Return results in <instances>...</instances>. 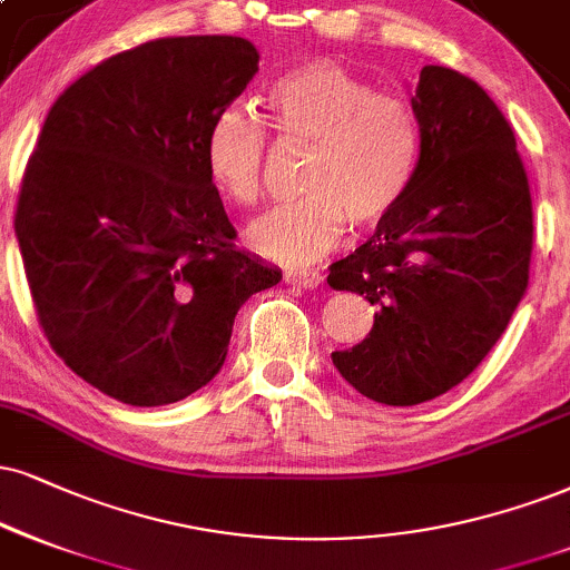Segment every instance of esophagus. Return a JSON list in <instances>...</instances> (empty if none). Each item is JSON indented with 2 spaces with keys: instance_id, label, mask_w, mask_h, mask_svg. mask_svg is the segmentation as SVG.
I'll return each mask as SVG.
<instances>
[{
  "instance_id": "esophagus-1",
  "label": "esophagus",
  "mask_w": 570,
  "mask_h": 570,
  "mask_svg": "<svg viewBox=\"0 0 570 570\" xmlns=\"http://www.w3.org/2000/svg\"><path fill=\"white\" fill-rule=\"evenodd\" d=\"M285 283H287V285L306 287V291H312V287H317V285L322 283V274H320V272H312V269L285 272Z\"/></svg>"
}]
</instances>
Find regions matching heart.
I'll use <instances>...</instances> for the list:
<instances>
[{
  "instance_id": "obj_1",
  "label": "heart",
  "mask_w": 570,
  "mask_h": 570,
  "mask_svg": "<svg viewBox=\"0 0 570 570\" xmlns=\"http://www.w3.org/2000/svg\"><path fill=\"white\" fill-rule=\"evenodd\" d=\"M266 105L279 142L308 145V156L298 179L304 195L245 229L253 253L274 264H308L338 245L346 224L372 229L402 206L420 160V124L404 97L317 58L277 76ZM203 160L224 198L256 203L266 164L262 121L224 108L208 126Z\"/></svg>"
}]
</instances>
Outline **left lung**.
Here are the masks:
<instances>
[{"label": "left lung", "mask_w": 570, "mask_h": 570, "mask_svg": "<svg viewBox=\"0 0 570 570\" xmlns=\"http://www.w3.org/2000/svg\"><path fill=\"white\" fill-rule=\"evenodd\" d=\"M420 160L410 193L367 243L330 266L333 291L377 306L333 364L362 396L412 406L441 396L494 348L529 287V177L502 110L468 76L420 70Z\"/></svg>", "instance_id": "8db88e82"}]
</instances>
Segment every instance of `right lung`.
Returning <instances> with one entry per match:
<instances>
[{"label":"right lung","mask_w":570,"mask_h":570,"mask_svg":"<svg viewBox=\"0 0 570 570\" xmlns=\"http://www.w3.org/2000/svg\"><path fill=\"white\" fill-rule=\"evenodd\" d=\"M256 73L248 39L145 41L70 83L41 126L16 210L26 279L55 354L118 402L214 381L237 308L283 279L237 248L203 160Z\"/></svg>","instance_id":"1"}]
</instances>
